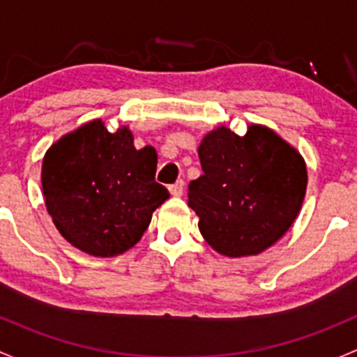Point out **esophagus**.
Here are the masks:
<instances>
[{
	"label": "esophagus",
	"mask_w": 357,
	"mask_h": 357,
	"mask_svg": "<svg viewBox=\"0 0 357 357\" xmlns=\"http://www.w3.org/2000/svg\"><path fill=\"white\" fill-rule=\"evenodd\" d=\"M168 189H170L172 196L180 197L183 194V182H182V180H178V182H175L174 185H170V187H168Z\"/></svg>",
	"instance_id": "1"
}]
</instances>
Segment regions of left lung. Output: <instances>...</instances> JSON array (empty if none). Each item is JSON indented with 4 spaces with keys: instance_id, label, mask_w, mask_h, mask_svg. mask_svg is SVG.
Here are the masks:
<instances>
[{
    "instance_id": "1",
    "label": "left lung",
    "mask_w": 357,
    "mask_h": 357,
    "mask_svg": "<svg viewBox=\"0 0 357 357\" xmlns=\"http://www.w3.org/2000/svg\"><path fill=\"white\" fill-rule=\"evenodd\" d=\"M203 175L189 183V206L216 252L256 256L290 229L306 196L303 156L264 125L245 135L218 127L199 149Z\"/></svg>"
}]
</instances>
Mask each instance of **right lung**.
I'll return each mask as SVG.
<instances>
[{"label": "right lung", "instance_id": "obj_1", "mask_svg": "<svg viewBox=\"0 0 357 357\" xmlns=\"http://www.w3.org/2000/svg\"><path fill=\"white\" fill-rule=\"evenodd\" d=\"M154 148H134L122 125L84 123L54 142L43 160V194L58 232L91 256L112 258L141 241L153 211L170 197L154 180Z\"/></svg>", "mask_w": 357, "mask_h": 357}]
</instances>
